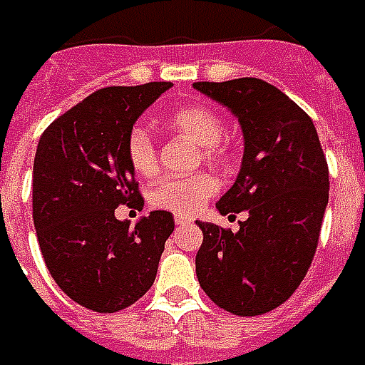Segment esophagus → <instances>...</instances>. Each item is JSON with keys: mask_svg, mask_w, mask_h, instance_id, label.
<instances>
[{"mask_svg": "<svg viewBox=\"0 0 365 365\" xmlns=\"http://www.w3.org/2000/svg\"><path fill=\"white\" fill-rule=\"evenodd\" d=\"M175 224H177V226H185V224H190V218L185 216V214H177V216H175Z\"/></svg>", "mask_w": 365, "mask_h": 365, "instance_id": "1", "label": "esophagus"}]
</instances>
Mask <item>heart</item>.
Segmentation results:
<instances>
[{"mask_svg": "<svg viewBox=\"0 0 365 365\" xmlns=\"http://www.w3.org/2000/svg\"><path fill=\"white\" fill-rule=\"evenodd\" d=\"M165 128L173 133L187 137L200 149L202 161L210 165H226L230 149L224 143V120L218 113L200 104L178 106L163 118ZM125 155L139 177H151L157 170V153L151 135L143 128H133L125 141ZM216 180L208 173H195L190 177L161 178L149 192L155 208L170 210L175 214H192L202 206L214 192Z\"/></svg>", "mask_w": 365, "mask_h": 365, "instance_id": "obj_1", "label": "heart"}]
</instances>
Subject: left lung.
Returning <instances> with one entry per match:
<instances>
[{"label": "left lung", "mask_w": 365, "mask_h": 365, "mask_svg": "<svg viewBox=\"0 0 365 365\" xmlns=\"http://www.w3.org/2000/svg\"><path fill=\"white\" fill-rule=\"evenodd\" d=\"M195 88L242 125V169L216 208L224 216L247 214L237 232L196 222L204 234L196 277L220 309L263 314L283 304L311 267L328 204L327 157L309 113L265 80Z\"/></svg>", "instance_id": "left-lung-1"}]
</instances>
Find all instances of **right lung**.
Segmentation results:
<instances>
[{"instance_id": "obj_1", "label": "right lung", "mask_w": 365, "mask_h": 365, "mask_svg": "<svg viewBox=\"0 0 365 365\" xmlns=\"http://www.w3.org/2000/svg\"><path fill=\"white\" fill-rule=\"evenodd\" d=\"M173 86L102 88L58 115L41 135L33 163V222L48 273L82 307L118 312L151 289L175 230L155 210L131 228L121 204L143 206L125 155L137 118Z\"/></svg>"}]
</instances>
